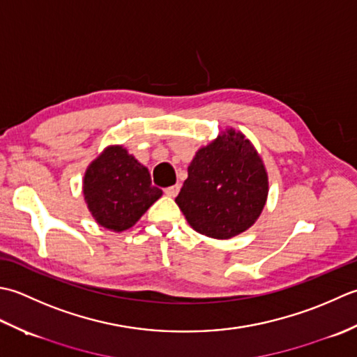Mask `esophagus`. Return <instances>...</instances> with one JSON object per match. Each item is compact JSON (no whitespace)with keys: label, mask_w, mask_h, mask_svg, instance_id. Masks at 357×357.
Wrapping results in <instances>:
<instances>
[{"label":"esophagus","mask_w":357,"mask_h":357,"mask_svg":"<svg viewBox=\"0 0 357 357\" xmlns=\"http://www.w3.org/2000/svg\"><path fill=\"white\" fill-rule=\"evenodd\" d=\"M178 191H180V185H172V186L165 188V194L169 195V197H176Z\"/></svg>","instance_id":"1"}]
</instances>
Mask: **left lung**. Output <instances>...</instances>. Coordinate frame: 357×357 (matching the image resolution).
Here are the masks:
<instances>
[{"label":"left lung","mask_w":357,"mask_h":357,"mask_svg":"<svg viewBox=\"0 0 357 357\" xmlns=\"http://www.w3.org/2000/svg\"><path fill=\"white\" fill-rule=\"evenodd\" d=\"M268 177L256 149L228 129L195 154L176 203L188 223L213 238H231L257 220Z\"/></svg>","instance_id":"1"}]
</instances>
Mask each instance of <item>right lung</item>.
I'll list each match as a JSON object with an SVG mask.
<instances>
[{"instance_id":"1","label":"right lung","mask_w":357,"mask_h":357,"mask_svg":"<svg viewBox=\"0 0 357 357\" xmlns=\"http://www.w3.org/2000/svg\"><path fill=\"white\" fill-rule=\"evenodd\" d=\"M84 199L101 227L125 231L162 195L149 171L121 146L107 148L86 171Z\"/></svg>"}]
</instances>
